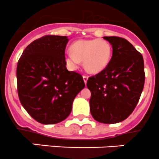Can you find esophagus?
<instances>
[{
	"label": "esophagus",
	"instance_id": "34e87169",
	"mask_svg": "<svg viewBox=\"0 0 159 159\" xmlns=\"http://www.w3.org/2000/svg\"><path fill=\"white\" fill-rule=\"evenodd\" d=\"M83 78H84V83H85V84H87V80H88V76H87V75H83Z\"/></svg>",
	"mask_w": 159,
	"mask_h": 159
}]
</instances>
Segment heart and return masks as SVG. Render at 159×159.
<instances>
[{
    "instance_id": "heart-1",
    "label": "heart",
    "mask_w": 159,
    "mask_h": 159,
    "mask_svg": "<svg viewBox=\"0 0 159 159\" xmlns=\"http://www.w3.org/2000/svg\"><path fill=\"white\" fill-rule=\"evenodd\" d=\"M72 53L65 55V61L71 68H76L84 61V68L91 73H98L107 67L112 57V46L102 39H81L70 47Z\"/></svg>"
}]
</instances>
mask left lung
<instances>
[{"label":"left lung","mask_w":159,"mask_h":159,"mask_svg":"<svg viewBox=\"0 0 159 159\" xmlns=\"http://www.w3.org/2000/svg\"><path fill=\"white\" fill-rule=\"evenodd\" d=\"M113 47V56L104 70L89 77L91 92L90 110L94 120L115 124L132 113L140 98L145 81L142 54L123 38L103 37Z\"/></svg>","instance_id":"8db88e82"}]
</instances>
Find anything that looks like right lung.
I'll return each mask as SVG.
<instances>
[{
    "label": "right lung",
    "instance_id": "add662e5",
    "mask_svg": "<svg viewBox=\"0 0 159 159\" xmlns=\"http://www.w3.org/2000/svg\"><path fill=\"white\" fill-rule=\"evenodd\" d=\"M66 36L45 35L27 46L16 68L17 91L23 108L44 125L66 119L84 88L82 75L66 68Z\"/></svg>",
    "mask_w": 159,
    "mask_h": 159
}]
</instances>
